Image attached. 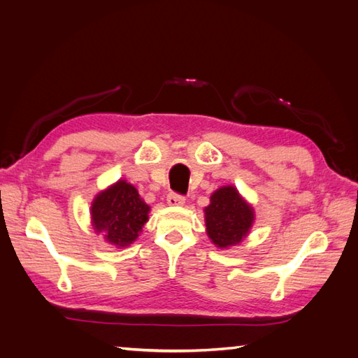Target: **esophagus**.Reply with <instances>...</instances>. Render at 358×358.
<instances>
[{"mask_svg": "<svg viewBox=\"0 0 358 358\" xmlns=\"http://www.w3.org/2000/svg\"><path fill=\"white\" fill-rule=\"evenodd\" d=\"M185 203H186V199L183 195H180L177 192L167 194V204H169V206H183Z\"/></svg>", "mask_w": 358, "mask_h": 358, "instance_id": "obj_1", "label": "esophagus"}]
</instances>
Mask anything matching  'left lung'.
I'll list each match as a JSON object with an SVG mask.
<instances>
[{"mask_svg":"<svg viewBox=\"0 0 358 358\" xmlns=\"http://www.w3.org/2000/svg\"><path fill=\"white\" fill-rule=\"evenodd\" d=\"M209 238L218 248L237 245L249 232L254 212L240 199L235 187L226 186L212 194L210 204L204 209Z\"/></svg>","mask_w":358,"mask_h":358,"instance_id":"left-lung-1","label":"left lung"}]
</instances>
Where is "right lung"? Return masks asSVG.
Segmentation results:
<instances>
[{
	"label": "right lung",
	"mask_w": 358,
	"mask_h": 358,
	"mask_svg": "<svg viewBox=\"0 0 358 358\" xmlns=\"http://www.w3.org/2000/svg\"><path fill=\"white\" fill-rule=\"evenodd\" d=\"M148 212L149 206L140 199L138 191L121 180L94 200V227L112 245L127 246L138 237L148 222Z\"/></svg>",
	"instance_id": "add662e5"
}]
</instances>
